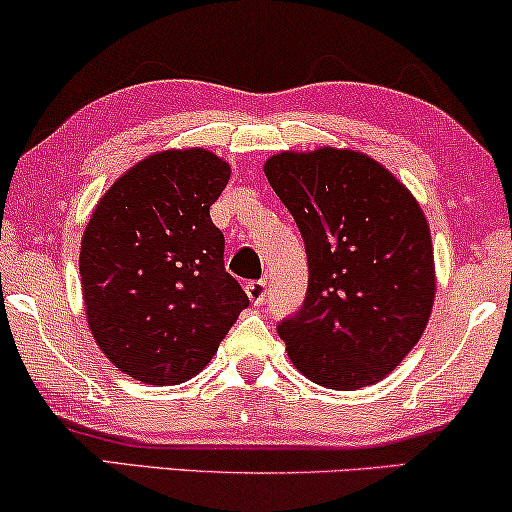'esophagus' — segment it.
Masks as SVG:
<instances>
[{
	"instance_id": "1",
	"label": "esophagus",
	"mask_w": 512,
	"mask_h": 512,
	"mask_svg": "<svg viewBox=\"0 0 512 512\" xmlns=\"http://www.w3.org/2000/svg\"><path fill=\"white\" fill-rule=\"evenodd\" d=\"M244 291H247L251 303L263 305L265 296H268V284H265L263 280H251V282L244 284Z\"/></svg>"
}]
</instances>
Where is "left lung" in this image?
<instances>
[{
  "label": "left lung",
  "mask_w": 512,
  "mask_h": 512,
  "mask_svg": "<svg viewBox=\"0 0 512 512\" xmlns=\"http://www.w3.org/2000/svg\"><path fill=\"white\" fill-rule=\"evenodd\" d=\"M263 169L308 254L305 301L277 324L289 360L324 388L381 381L418 343L433 310V242L421 207L355 150L280 152Z\"/></svg>",
  "instance_id": "obj_1"
}]
</instances>
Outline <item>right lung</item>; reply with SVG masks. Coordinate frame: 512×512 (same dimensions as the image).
<instances>
[{"instance_id": "right-lung-1", "label": "right lung", "mask_w": 512, "mask_h": 512, "mask_svg": "<svg viewBox=\"0 0 512 512\" xmlns=\"http://www.w3.org/2000/svg\"><path fill=\"white\" fill-rule=\"evenodd\" d=\"M228 178V162L209 150L157 152L112 183L86 225L89 329L136 381L176 386L199 374L249 305L209 216Z\"/></svg>"}]
</instances>
